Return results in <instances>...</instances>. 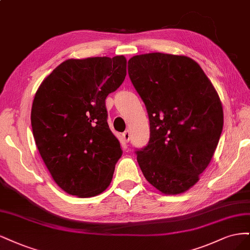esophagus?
<instances>
[{
    "mask_svg": "<svg viewBox=\"0 0 250 250\" xmlns=\"http://www.w3.org/2000/svg\"><path fill=\"white\" fill-rule=\"evenodd\" d=\"M123 137H124V139H125V142L130 141V138H131V133H130V131H128V130L125 131V132L123 133Z\"/></svg>",
    "mask_w": 250,
    "mask_h": 250,
    "instance_id": "1",
    "label": "esophagus"
}]
</instances>
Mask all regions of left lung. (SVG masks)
<instances>
[{"label":"left lung","mask_w":250,"mask_h":250,"mask_svg":"<svg viewBox=\"0 0 250 250\" xmlns=\"http://www.w3.org/2000/svg\"><path fill=\"white\" fill-rule=\"evenodd\" d=\"M128 76L148 113L150 137L136 151L149 184L164 194L189 190L210 164L223 127L222 104L199 64L186 56L137 55Z\"/></svg>","instance_id":"obj_1"}]
</instances>
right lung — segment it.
<instances>
[{"instance_id": "obj_1", "label": "right lung", "mask_w": 250, "mask_h": 250, "mask_svg": "<svg viewBox=\"0 0 250 250\" xmlns=\"http://www.w3.org/2000/svg\"><path fill=\"white\" fill-rule=\"evenodd\" d=\"M126 76L124 56L68 59L35 93L31 125L39 154L58 186L92 197L106 190L123 155L107 123L106 98Z\"/></svg>"}]
</instances>
